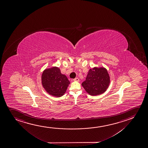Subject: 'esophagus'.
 <instances>
[{"mask_svg":"<svg viewBox=\"0 0 148 148\" xmlns=\"http://www.w3.org/2000/svg\"><path fill=\"white\" fill-rule=\"evenodd\" d=\"M73 81H77V82H79V78H77V77H76V78H75V79H73Z\"/></svg>","mask_w":148,"mask_h":148,"instance_id":"34e87169","label":"esophagus"}]
</instances>
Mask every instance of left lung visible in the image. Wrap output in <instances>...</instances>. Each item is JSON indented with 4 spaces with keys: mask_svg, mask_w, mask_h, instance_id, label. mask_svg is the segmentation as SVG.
Listing matches in <instances>:
<instances>
[{
    "mask_svg": "<svg viewBox=\"0 0 148 148\" xmlns=\"http://www.w3.org/2000/svg\"><path fill=\"white\" fill-rule=\"evenodd\" d=\"M110 84V77L104 67H95L90 69L82 86L91 96H97L104 93Z\"/></svg>",
    "mask_w": 148,
    "mask_h": 148,
    "instance_id": "1",
    "label": "left lung"
}]
</instances>
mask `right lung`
<instances>
[{
	"mask_svg": "<svg viewBox=\"0 0 148 148\" xmlns=\"http://www.w3.org/2000/svg\"><path fill=\"white\" fill-rule=\"evenodd\" d=\"M41 80L46 91L56 97L63 96L70 84L66 76L62 74L59 68L56 66L45 69L42 75Z\"/></svg>",
	"mask_w": 148,
	"mask_h": 148,
	"instance_id": "right-lung-1",
	"label": "right lung"
}]
</instances>
